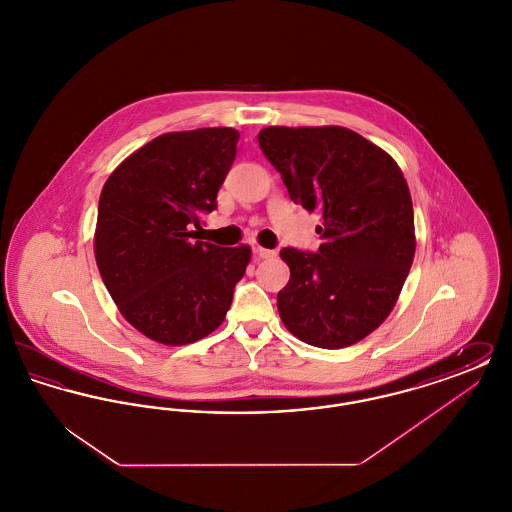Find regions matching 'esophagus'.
I'll use <instances>...</instances> for the list:
<instances>
[{
    "instance_id": "obj_1",
    "label": "esophagus",
    "mask_w": 512,
    "mask_h": 512,
    "mask_svg": "<svg viewBox=\"0 0 512 512\" xmlns=\"http://www.w3.org/2000/svg\"><path fill=\"white\" fill-rule=\"evenodd\" d=\"M253 253H255V257L257 259H272V257H276V253L272 251V249H265V247H253Z\"/></svg>"
}]
</instances>
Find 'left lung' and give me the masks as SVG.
Returning a JSON list of instances; mask_svg holds the SVG:
<instances>
[{
    "label": "left lung",
    "mask_w": 512,
    "mask_h": 512,
    "mask_svg": "<svg viewBox=\"0 0 512 512\" xmlns=\"http://www.w3.org/2000/svg\"><path fill=\"white\" fill-rule=\"evenodd\" d=\"M257 140L293 203L322 222L317 253L280 251L290 267L280 318L309 345H353L388 318L413 265L407 180L384 149L343 126H268Z\"/></svg>",
    "instance_id": "left-lung-1"
}]
</instances>
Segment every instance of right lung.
<instances>
[{"label":"right lung","instance_id":"1","mask_svg":"<svg viewBox=\"0 0 512 512\" xmlns=\"http://www.w3.org/2000/svg\"><path fill=\"white\" fill-rule=\"evenodd\" d=\"M240 132L228 126L161 134L126 157L99 195L94 251L122 317L149 340L186 345L226 317L251 247L195 242L217 209Z\"/></svg>","mask_w":512,"mask_h":512}]
</instances>
